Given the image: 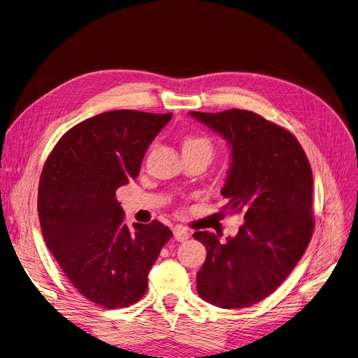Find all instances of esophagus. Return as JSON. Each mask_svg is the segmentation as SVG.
I'll return each instance as SVG.
<instances>
[{"mask_svg": "<svg viewBox=\"0 0 358 358\" xmlns=\"http://www.w3.org/2000/svg\"><path fill=\"white\" fill-rule=\"evenodd\" d=\"M174 238L180 243L187 241L189 238V231L187 229H184V227H176V229H174Z\"/></svg>", "mask_w": 358, "mask_h": 358, "instance_id": "obj_1", "label": "esophagus"}]
</instances>
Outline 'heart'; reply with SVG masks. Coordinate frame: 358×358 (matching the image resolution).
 <instances>
[{"label":"heart","instance_id":"obj_1","mask_svg":"<svg viewBox=\"0 0 358 358\" xmlns=\"http://www.w3.org/2000/svg\"><path fill=\"white\" fill-rule=\"evenodd\" d=\"M185 148H204L207 151H213V144L206 137H187L182 144V150Z\"/></svg>","mask_w":358,"mask_h":358}]
</instances>
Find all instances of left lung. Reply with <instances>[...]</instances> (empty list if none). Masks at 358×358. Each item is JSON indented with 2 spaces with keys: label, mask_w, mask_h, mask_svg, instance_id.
<instances>
[{
  "label": "left lung",
  "mask_w": 358,
  "mask_h": 358,
  "mask_svg": "<svg viewBox=\"0 0 358 358\" xmlns=\"http://www.w3.org/2000/svg\"><path fill=\"white\" fill-rule=\"evenodd\" d=\"M230 145L221 189L229 210L244 214L236 237L197 231L207 248L199 296L221 308H245L268 297L303 257L313 234V173L297 138L247 110L189 111Z\"/></svg>",
  "instance_id": "obj_1"
}]
</instances>
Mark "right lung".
Returning a JSON list of instances; mask_svg holds the SVG:
<instances>
[{"mask_svg": "<svg viewBox=\"0 0 358 358\" xmlns=\"http://www.w3.org/2000/svg\"><path fill=\"white\" fill-rule=\"evenodd\" d=\"M173 114L117 110L91 117L61 137L38 187L48 250L71 284L106 308L137 303L173 233L159 221L124 222L115 191L140 174L152 140Z\"/></svg>", "mask_w": 358, "mask_h": 358, "instance_id": "add662e5", "label": "right lung"}]
</instances>
